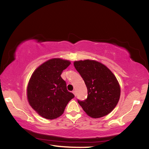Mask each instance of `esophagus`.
I'll list each match as a JSON object with an SVG mask.
<instances>
[{"instance_id":"obj_1","label":"esophagus","mask_w":149,"mask_h":149,"mask_svg":"<svg viewBox=\"0 0 149 149\" xmlns=\"http://www.w3.org/2000/svg\"><path fill=\"white\" fill-rule=\"evenodd\" d=\"M72 93H74V95L75 96H76V93H75V91H73Z\"/></svg>"}]
</instances>
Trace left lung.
<instances>
[{"label": "left lung", "mask_w": 149, "mask_h": 149, "mask_svg": "<svg viewBox=\"0 0 149 149\" xmlns=\"http://www.w3.org/2000/svg\"><path fill=\"white\" fill-rule=\"evenodd\" d=\"M74 65L87 88V99L77 100L79 105L92 118L109 114L120 97V87L115 75L104 65L95 60L75 61Z\"/></svg>", "instance_id": "1"}]
</instances>
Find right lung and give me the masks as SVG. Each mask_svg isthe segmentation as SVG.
<instances>
[{"mask_svg":"<svg viewBox=\"0 0 149 149\" xmlns=\"http://www.w3.org/2000/svg\"><path fill=\"white\" fill-rule=\"evenodd\" d=\"M70 64L68 60L50 59L35 70L27 86L29 104L42 117L57 118L64 112L68 103L75 96L67 90L61 77L63 70Z\"/></svg>","mask_w":149,"mask_h":149,"instance_id":"right-lung-1","label":"right lung"}]
</instances>
